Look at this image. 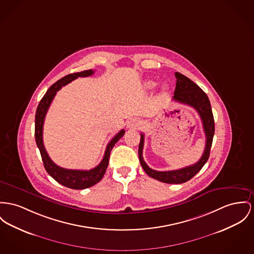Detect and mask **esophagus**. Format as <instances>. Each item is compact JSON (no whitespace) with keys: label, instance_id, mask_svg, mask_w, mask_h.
Instances as JSON below:
<instances>
[{"label":"esophagus","instance_id":"esophagus-1","mask_svg":"<svg viewBox=\"0 0 254 254\" xmlns=\"http://www.w3.org/2000/svg\"><path fill=\"white\" fill-rule=\"evenodd\" d=\"M141 124L140 120L138 119H130L128 122H127V129H130V130H133V129H136L137 127H139Z\"/></svg>","mask_w":254,"mask_h":254}]
</instances>
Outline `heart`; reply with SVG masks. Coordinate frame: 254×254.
<instances>
[{
	"instance_id": "obj_1",
	"label": "heart",
	"mask_w": 254,
	"mask_h": 254,
	"mask_svg": "<svg viewBox=\"0 0 254 254\" xmlns=\"http://www.w3.org/2000/svg\"><path fill=\"white\" fill-rule=\"evenodd\" d=\"M155 85H156V84H155L154 82H148V83L145 84V87L148 88V89H150V88H153Z\"/></svg>"
}]
</instances>
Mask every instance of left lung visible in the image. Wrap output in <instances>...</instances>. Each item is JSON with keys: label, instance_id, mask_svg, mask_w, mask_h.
Masks as SVG:
<instances>
[{"label": "left lung", "instance_id": "8db88e82", "mask_svg": "<svg viewBox=\"0 0 254 254\" xmlns=\"http://www.w3.org/2000/svg\"><path fill=\"white\" fill-rule=\"evenodd\" d=\"M176 86L174 91L173 100L182 104H186L193 109L196 110L198 113L203 124V130L206 136V143L205 149L203 152L201 158L195 164L189 166L183 169H176V170H169V171H157L150 169L143 160L142 157V149L144 143V135H140V141L138 145V158L140 165L144 171L154 179L168 183V184H181L185 183L191 179L206 164L209 159L210 150L213 142V136L215 133V121L212 113L211 104L207 94L203 91L202 89L194 84L191 80L183 74L176 72Z\"/></svg>", "mask_w": 254, "mask_h": 254}]
</instances>
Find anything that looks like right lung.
<instances>
[{
  "instance_id": "right-lung-1",
  "label": "right lung",
  "mask_w": 254,
  "mask_h": 254,
  "mask_svg": "<svg viewBox=\"0 0 254 254\" xmlns=\"http://www.w3.org/2000/svg\"><path fill=\"white\" fill-rule=\"evenodd\" d=\"M94 73L93 70H85L82 72H77L73 74H69L64 76V78L60 79L58 82H56L54 85L50 86V88L47 90L45 95L42 97V99L39 102L36 113H35V128H34V136L36 145L41 154V158L44 164V168L46 171L51 175L52 177L59 182L60 184L64 186L67 187L73 190H83L89 187L93 186L97 184L105 174L106 169L108 168L109 161H110V154L112 149L114 148L115 144L119 141V139L123 136L125 131L122 129L119 131L117 135H115L109 144L107 145L106 151L104 154L103 160L101 163L94 169L89 170H78V169H64L56 165L49 157L48 153L46 151L44 144H43V124L45 116L47 114V111L51 105L52 101L57 94V91L62 88V86L67 85L77 79L78 77H88L91 76Z\"/></svg>"
}]
</instances>
